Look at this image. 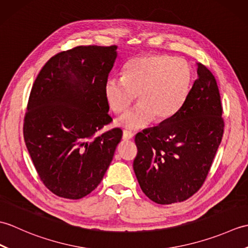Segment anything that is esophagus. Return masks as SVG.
<instances>
[{
    "label": "esophagus",
    "instance_id": "esophagus-1",
    "mask_svg": "<svg viewBox=\"0 0 248 248\" xmlns=\"http://www.w3.org/2000/svg\"><path fill=\"white\" fill-rule=\"evenodd\" d=\"M133 136H134V134H133L132 132H130V131H127V130H124V134H123V139H124V140H132V139H133Z\"/></svg>",
    "mask_w": 248,
    "mask_h": 248
}]
</instances>
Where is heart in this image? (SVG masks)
Instances as JSON below:
<instances>
[{"instance_id":"b5f03b06","label":"heart","mask_w":248,"mask_h":248,"mask_svg":"<svg viewBox=\"0 0 248 248\" xmlns=\"http://www.w3.org/2000/svg\"><path fill=\"white\" fill-rule=\"evenodd\" d=\"M192 82L187 62L162 54L135 56L127 62L123 78H109L104 84V97L109 108L121 114L140 103L120 119L128 129H141L155 118L162 123L173 117L186 101Z\"/></svg>"}]
</instances>
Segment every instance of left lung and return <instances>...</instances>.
<instances>
[{"mask_svg":"<svg viewBox=\"0 0 248 248\" xmlns=\"http://www.w3.org/2000/svg\"><path fill=\"white\" fill-rule=\"evenodd\" d=\"M197 66L198 78L178 114L135 136V176L146 196L159 204L184 202L199 191L223 139L217 80L204 65Z\"/></svg>","mask_w":248,"mask_h":248,"instance_id":"1","label":"left lung"}]
</instances>
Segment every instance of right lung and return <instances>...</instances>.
Segmentation results:
<instances>
[{
	"instance_id": "add662e5",
	"label": "right lung",
	"mask_w": 248,
	"mask_h": 248,
	"mask_svg": "<svg viewBox=\"0 0 248 248\" xmlns=\"http://www.w3.org/2000/svg\"><path fill=\"white\" fill-rule=\"evenodd\" d=\"M117 46H80L62 51L37 76L26 108L23 136L36 171L56 196L80 199L96 188L113 160L123 131L114 128L104 84Z\"/></svg>"
}]
</instances>
